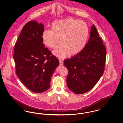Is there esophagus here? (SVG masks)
<instances>
[{
  "instance_id": "esophagus-1",
  "label": "esophagus",
  "mask_w": 123,
  "mask_h": 123,
  "mask_svg": "<svg viewBox=\"0 0 123 123\" xmlns=\"http://www.w3.org/2000/svg\"><path fill=\"white\" fill-rule=\"evenodd\" d=\"M59 64H60V65H61V66H62V65H63V64H64L62 60H59Z\"/></svg>"
}]
</instances>
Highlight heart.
<instances>
[{
	"mask_svg": "<svg viewBox=\"0 0 123 123\" xmlns=\"http://www.w3.org/2000/svg\"><path fill=\"white\" fill-rule=\"evenodd\" d=\"M51 28V30L43 31L42 40L46 47L54 49L59 40H61L62 46L53 53L59 59L65 58L70 54L76 55L81 52L85 47L88 36V29L85 22L67 18L54 21Z\"/></svg>",
	"mask_w": 123,
	"mask_h": 123,
	"instance_id": "1",
	"label": "heart"
}]
</instances>
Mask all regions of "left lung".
Wrapping results in <instances>:
<instances>
[{
    "mask_svg": "<svg viewBox=\"0 0 123 123\" xmlns=\"http://www.w3.org/2000/svg\"><path fill=\"white\" fill-rule=\"evenodd\" d=\"M90 34L82 52L64 63L69 70L67 87L76 94H84L91 89L104 71L105 47L94 24L91 27Z\"/></svg>",
    "mask_w": 123,
    "mask_h": 123,
    "instance_id": "obj_1",
    "label": "left lung"
}]
</instances>
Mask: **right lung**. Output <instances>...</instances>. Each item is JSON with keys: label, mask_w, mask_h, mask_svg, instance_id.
<instances>
[{"label": "right lung", "mask_w": 123, "mask_h": 123, "mask_svg": "<svg viewBox=\"0 0 123 123\" xmlns=\"http://www.w3.org/2000/svg\"><path fill=\"white\" fill-rule=\"evenodd\" d=\"M44 25L35 20L24 26L14 48L16 73L24 85L36 93L50 87L51 77L59 64L43 43Z\"/></svg>", "instance_id": "obj_1"}]
</instances>
